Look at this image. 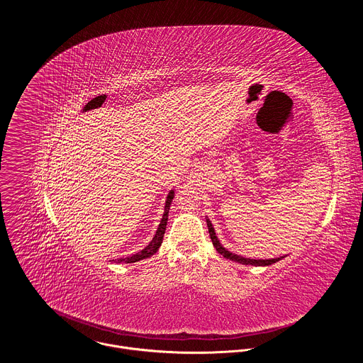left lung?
<instances>
[{
	"label": "left lung",
	"mask_w": 363,
	"mask_h": 363,
	"mask_svg": "<svg viewBox=\"0 0 363 363\" xmlns=\"http://www.w3.org/2000/svg\"><path fill=\"white\" fill-rule=\"evenodd\" d=\"M206 225H208V231H210V235H211V240H213V244L214 247L217 248V251L224 255L225 258H230V260L233 262H238V263H242V264H252V266H270L279 260H281V258H272V260H252V258H245V257H240L237 254H233L230 251H227L218 241L216 233H214V228H213V224L210 221H206Z\"/></svg>",
	"instance_id": "1"
}]
</instances>
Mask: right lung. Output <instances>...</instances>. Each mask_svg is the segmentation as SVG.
<instances>
[{
	"label": "right lung",
	"mask_w": 363,
	"mask_h": 363,
	"mask_svg": "<svg viewBox=\"0 0 363 363\" xmlns=\"http://www.w3.org/2000/svg\"><path fill=\"white\" fill-rule=\"evenodd\" d=\"M172 199H174V191H171V192H169V195H168V198H167L165 213H164L162 221H161V224H160V227H158V231H157V234H155L153 240H152V241H150V242H149V244H147L142 251H139V252H136V254H133V255H130V257H128V258H116V260H113V262H118V263H136V262L143 260V258H147V257H150L152 254H155V252L158 251V248H160V247H161V244H162L164 234H165V230H167L169 205H171Z\"/></svg>",
	"instance_id": "obj_1"
}]
</instances>
